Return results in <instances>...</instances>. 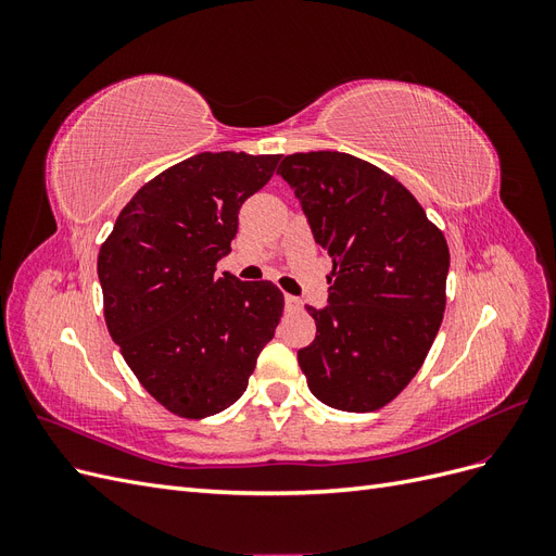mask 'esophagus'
<instances>
[{"label": "esophagus", "mask_w": 556, "mask_h": 556, "mask_svg": "<svg viewBox=\"0 0 556 556\" xmlns=\"http://www.w3.org/2000/svg\"><path fill=\"white\" fill-rule=\"evenodd\" d=\"M285 308H288L290 313H296V311L304 308V301H301L299 296H292V294H288V296H285Z\"/></svg>", "instance_id": "esophagus-1"}]
</instances>
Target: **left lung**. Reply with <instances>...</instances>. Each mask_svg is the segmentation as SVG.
Here are the masks:
<instances>
[{
	"instance_id": "obj_1",
	"label": "left lung",
	"mask_w": 556,
	"mask_h": 556,
	"mask_svg": "<svg viewBox=\"0 0 556 556\" xmlns=\"http://www.w3.org/2000/svg\"><path fill=\"white\" fill-rule=\"evenodd\" d=\"M315 243L333 262L329 304L299 366L315 399L371 413L401 394L443 323L450 250L417 199L371 162L317 150L282 160Z\"/></svg>"
}]
</instances>
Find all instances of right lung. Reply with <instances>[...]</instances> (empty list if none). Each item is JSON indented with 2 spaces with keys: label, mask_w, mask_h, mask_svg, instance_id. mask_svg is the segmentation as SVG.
<instances>
[{
  "label": "right lung",
  "mask_w": 556,
  "mask_h": 556,
  "mask_svg": "<svg viewBox=\"0 0 556 556\" xmlns=\"http://www.w3.org/2000/svg\"><path fill=\"white\" fill-rule=\"evenodd\" d=\"M278 162L231 150L182 160L131 197L99 250L111 339L146 392L178 417L239 401L280 323L285 299L274 282L215 274L239 208Z\"/></svg>",
  "instance_id": "right-lung-1"
}]
</instances>
